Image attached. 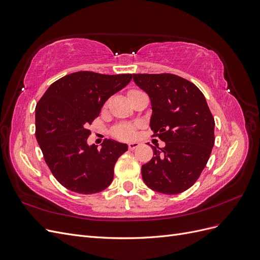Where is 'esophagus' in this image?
I'll return each mask as SVG.
<instances>
[{"instance_id":"34e87169","label":"esophagus","mask_w":260,"mask_h":260,"mask_svg":"<svg viewBox=\"0 0 260 260\" xmlns=\"http://www.w3.org/2000/svg\"><path fill=\"white\" fill-rule=\"evenodd\" d=\"M139 146H140V143H138V142H131L128 145V148L130 149V151H133V149H136Z\"/></svg>"}]
</instances>
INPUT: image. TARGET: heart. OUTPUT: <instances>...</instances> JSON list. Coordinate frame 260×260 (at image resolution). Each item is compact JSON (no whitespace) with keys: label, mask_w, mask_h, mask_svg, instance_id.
Instances as JSON below:
<instances>
[{"label":"heart","mask_w":260,"mask_h":260,"mask_svg":"<svg viewBox=\"0 0 260 260\" xmlns=\"http://www.w3.org/2000/svg\"><path fill=\"white\" fill-rule=\"evenodd\" d=\"M133 91H138V90H133ZM133 91H130V93L133 92ZM115 133H116V136L119 138V139L129 140V139L133 138V136H135V128H133L132 125L124 124V125H121V127L118 128L115 131Z\"/></svg>","instance_id":"heart-1"}]
</instances>
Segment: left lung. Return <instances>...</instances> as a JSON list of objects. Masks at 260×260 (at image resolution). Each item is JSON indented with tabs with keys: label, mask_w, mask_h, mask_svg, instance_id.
<instances>
[{
	"label": "left lung",
	"mask_w": 260,
	"mask_h": 260,
	"mask_svg": "<svg viewBox=\"0 0 260 260\" xmlns=\"http://www.w3.org/2000/svg\"><path fill=\"white\" fill-rule=\"evenodd\" d=\"M133 80L151 99L153 136L166 143L152 146L143 181L156 192L182 193L200 178L215 144V119L206 99L195 84L172 74H133Z\"/></svg>",
	"instance_id": "left-lung-1"
}]
</instances>
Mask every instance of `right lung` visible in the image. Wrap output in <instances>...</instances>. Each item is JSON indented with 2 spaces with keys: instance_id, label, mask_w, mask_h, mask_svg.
Here are the masks:
<instances>
[{
  "instance_id": "add662e5",
  "label": "right lung",
  "mask_w": 260,
  "mask_h": 260,
  "mask_svg": "<svg viewBox=\"0 0 260 260\" xmlns=\"http://www.w3.org/2000/svg\"><path fill=\"white\" fill-rule=\"evenodd\" d=\"M131 74L78 72L52 83L36 107V138L53 176L68 190L99 193L112 183L117 159L128 145L105 140L89 145L88 129L113 94L123 89Z\"/></svg>"
}]
</instances>
